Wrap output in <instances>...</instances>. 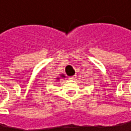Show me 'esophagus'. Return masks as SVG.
I'll list each match as a JSON object with an SVG mask.
<instances>
[{
  "label": "esophagus",
  "instance_id": "34e87169",
  "mask_svg": "<svg viewBox=\"0 0 131 131\" xmlns=\"http://www.w3.org/2000/svg\"><path fill=\"white\" fill-rule=\"evenodd\" d=\"M75 78H76V75H75V76H73V77H69V80H74Z\"/></svg>",
  "mask_w": 131,
  "mask_h": 131
}]
</instances>
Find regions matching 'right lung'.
Listing matches in <instances>:
<instances>
[{
    "instance_id": "right-lung-1",
    "label": "right lung",
    "mask_w": 131,
    "mask_h": 131,
    "mask_svg": "<svg viewBox=\"0 0 131 131\" xmlns=\"http://www.w3.org/2000/svg\"><path fill=\"white\" fill-rule=\"evenodd\" d=\"M61 77H65V76H64L63 74H62V75H61ZM57 79H59V78H57Z\"/></svg>"
}]
</instances>
